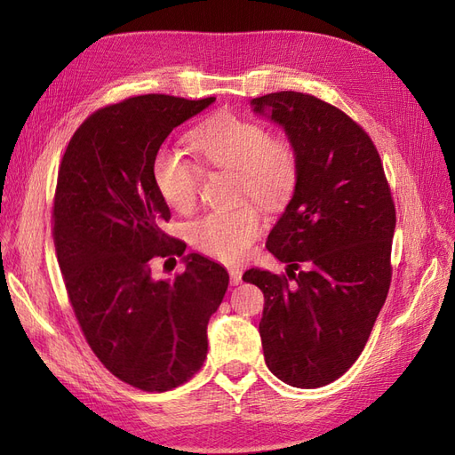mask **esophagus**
Returning <instances> with one entry per match:
<instances>
[{"mask_svg": "<svg viewBox=\"0 0 455 455\" xmlns=\"http://www.w3.org/2000/svg\"><path fill=\"white\" fill-rule=\"evenodd\" d=\"M229 281L233 286H237L243 283V271L239 267H229Z\"/></svg>", "mask_w": 455, "mask_h": 455, "instance_id": "1", "label": "esophagus"}]
</instances>
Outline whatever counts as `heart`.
Masks as SVG:
<instances>
[{
    "label": "heart",
    "instance_id": "obj_1",
    "mask_svg": "<svg viewBox=\"0 0 455 455\" xmlns=\"http://www.w3.org/2000/svg\"><path fill=\"white\" fill-rule=\"evenodd\" d=\"M191 148L212 169L237 172L239 197H254L277 209L298 180V151L291 139L269 134L256 119L222 114L191 132ZM163 201L176 212H189L199 201L203 169L176 149L157 151L151 167ZM264 214L252 201L235 209L214 211L189 224L188 237L196 249L220 261H237L264 229Z\"/></svg>",
    "mask_w": 455,
    "mask_h": 455
}]
</instances>
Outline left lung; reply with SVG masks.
<instances>
[{"mask_svg": "<svg viewBox=\"0 0 455 455\" xmlns=\"http://www.w3.org/2000/svg\"><path fill=\"white\" fill-rule=\"evenodd\" d=\"M252 106L296 146L298 180L266 243L286 273L249 269L243 281L266 298L259 336L267 368L292 387H323L359 359L387 298L391 188L368 132L339 108L294 91Z\"/></svg>", "mask_w": 455, "mask_h": 455, "instance_id": "left-lung-1", "label": "left lung"}]
</instances>
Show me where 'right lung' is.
Listing matches in <instances>:
<instances>
[{"mask_svg":"<svg viewBox=\"0 0 455 455\" xmlns=\"http://www.w3.org/2000/svg\"><path fill=\"white\" fill-rule=\"evenodd\" d=\"M214 100L140 94L104 106L81 123L59 167L52 239L68 299L99 361L149 393L197 374L206 324L229 284L228 271L201 254H188L172 281L154 277L156 259L186 251L161 229L171 211L151 176L154 159L174 127Z\"/></svg>","mask_w":455,"mask_h":455,"instance_id":"add662e5","label":"right lung"}]
</instances>
